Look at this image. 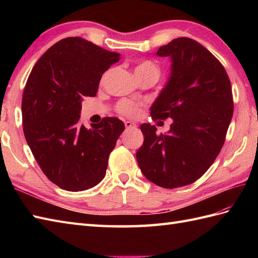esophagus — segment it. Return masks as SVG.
<instances>
[{
	"label": "esophagus",
	"instance_id": "34e87169",
	"mask_svg": "<svg viewBox=\"0 0 258 258\" xmlns=\"http://www.w3.org/2000/svg\"><path fill=\"white\" fill-rule=\"evenodd\" d=\"M125 127H126V130L135 128L136 127V124L134 122H131V120H126V122H125Z\"/></svg>",
	"mask_w": 258,
	"mask_h": 258
}]
</instances>
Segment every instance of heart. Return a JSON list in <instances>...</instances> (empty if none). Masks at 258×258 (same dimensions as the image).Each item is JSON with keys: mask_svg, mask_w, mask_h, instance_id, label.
<instances>
[{"mask_svg": "<svg viewBox=\"0 0 258 258\" xmlns=\"http://www.w3.org/2000/svg\"><path fill=\"white\" fill-rule=\"evenodd\" d=\"M134 73L136 76L152 75L158 79V76H160V68L154 62L151 61V59H144V61H141L136 65L134 69ZM117 111L124 115H127V116H136L139 114L140 109L138 104L130 101H120L117 104Z\"/></svg>", "mask_w": 258, "mask_h": 258, "instance_id": "1", "label": "heart"}]
</instances>
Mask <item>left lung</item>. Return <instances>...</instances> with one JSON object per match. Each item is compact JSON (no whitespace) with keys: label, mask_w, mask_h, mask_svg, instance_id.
Returning <instances> with one entry per match:
<instances>
[{"label":"left lung","mask_w":258,"mask_h":258,"mask_svg":"<svg viewBox=\"0 0 258 258\" xmlns=\"http://www.w3.org/2000/svg\"><path fill=\"white\" fill-rule=\"evenodd\" d=\"M156 55L171 57L172 68L151 116L173 123L160 135L154 125L142 124L136 158L152 183L176 188L202 177L220 154L234 111L232 86L222 63L191 38H175Z\"/></svg>","instance_id":"8db88e82"}]
</instances>
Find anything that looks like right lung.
Wrapping results in <instances>:
<instances>
[{
  "label": "right lung",
  "instance_id": "right-lung-1",
  "mask_svg": "<svg viewBox=\"0 0 258 258\" xmlns=\"http://www.w3.org/2000/svg\"><path fill=\"white\" fill-rule=\"evenodd\" d=\"M118 61V53L82 37H67L31 71L22 97L24 136L43 173L62 189H89L105 176L108 156L125 125L104 117L87 130L80 117L83 98L96 95L102 74Z\"/></svg>",
  "mask_w": 258,
  "mask_h": 258
}]
</instances>
